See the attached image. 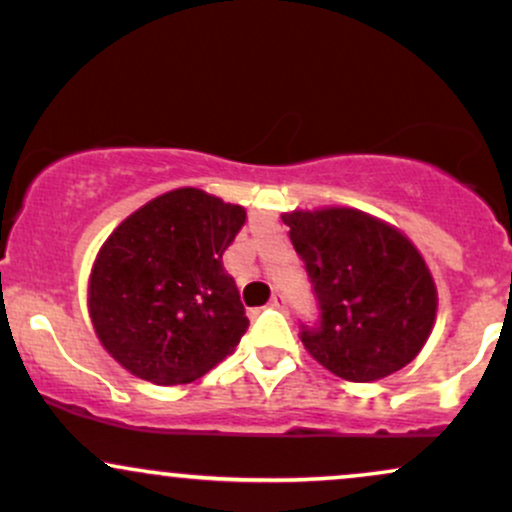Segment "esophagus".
I'll use <instances>...</instances> for the list:
<instances>
[{"label": "esophagus", "mask_w": 512, "mask_h": 512, "mask_svg": "<svg viewBox=\"0 0 512 512\" xmlns=\"http://www.w3.org/2000/svg\"><path fill=\"white\" fill-rule=\"evenodd\" d=\"M269 308H274V310H286V298L281 296V293H276V296H272V301H269Z\"/></svg>", "instance_id": "1"}]
</instances>
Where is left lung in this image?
I'll return each instance as SVG.
<instances>
[{
  "label": "left lung",
  "instance_id": "obj_1",
  "mask_svg": "<svg viewBox=\"0 0 512 512\" xmlns=\"http://www.w3.org/2000/svg\"><path fill=\"white\" fill-rule=\"evenodd\" d=\"M305 262L320 317L301 342L351 383L387 378L424 349L438 293L424 257L390 223L330 207L281 216Z\"/></svg>",
  "mask_w": 512,
  "mask_h": 512
}]
</instances>
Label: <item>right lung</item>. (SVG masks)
Segmentation results:
<instances>
[{"label": "right lung", "instance_id": "add662e5", "mask_svg": "<svg viewBox=\"0 0 512 512\" xmlns=\"http://www.w3.org/2000/svg\"><path fill=\"white\" fill-rule=\"evenodd\" d=\"M243 223L238 204L180 187L110 233L88 279V313L120 366L182 385L233 354L250 320L223 252Z\"/></svg>", "mask_w": 512, "mask_h": 512}]
</instances>
